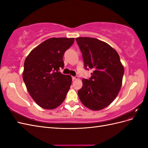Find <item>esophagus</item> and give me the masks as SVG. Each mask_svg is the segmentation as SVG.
<instances>
[{"mask_svg":"<svg viewBox=\"0 0 148 148\" xmlns=\"http://www.w3.org/2000/svg\"><path fill=\"white\" fill-rule=\"evenodd\" d=\"M79 79V78H78V77H77V76H75V77H72V79L73 80H76V79Z\"/></svg>","mask_w":148,"mask_h":148,"instance_id":"1","label":"esophagus"}]
</instances>
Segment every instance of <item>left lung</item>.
<instances>
[{
    "label": "left lung",
    "mask_w": 148,
    "mask_h": 148,
    "mask_svg": "<svg viewBox=\"0 0 148 148\" xmlns=\"http://www.w3.org/2000/svg\"><path fill=\"white\" fill-rule=\"evenodd\" d=\"M83 56L85 69H92L89 79H83L78 95L89 109L99 110L110 105L122 86L123 66L119 53L108 44L87 37L76 38Z\"/></svg>",
    "instance_id": "left-lung-1"
}]
</instances>
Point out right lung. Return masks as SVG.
<instances>
[{"label":"right lung","mask_w":148,"mask_h":148,"mask_svg":"<svg viewBox=\"0 0 148 148\" xmlns=\"http://www.w3.org/2000/svg\"><path fill=\"white\" fill-rule=\"evenodd\" d=\"M73 38H52L33 49L24 63L23 79L26 89L36 104L45 109H53L65 100L72 82L63 68L65 52L73 44Z\"/></svg>","instance_id":"right-lung-1"}]
</instances>
